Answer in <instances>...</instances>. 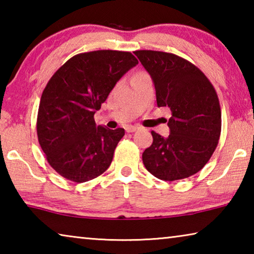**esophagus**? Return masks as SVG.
<instances>
[{
    "mask_svg": "<svg viewBox=\"0 0 254 254\" xmlns=\"http://www.w3.org/2000/svg\"><path fill=\"white\" fill-rule=\"evenodd\" d=\"M127 132H134V131H136V130H139V127H136V126H131V127H127Z\"/></svg>",
    "mask_w": 254,
    "mask_h": 254,
    "instance_id": "obj_1",
    "label": "esophagus"
}]
</instances>
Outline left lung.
Listing matches in <instances>:
<instances>
[{"label": "left lung", "instance_id": "1", "mask_svg": "<svg viewBox=\"0 0 254 254\" xmlns=\"http://www.w3.org/2000/svg\"><path fill=\"white\" fill-rule=\"evenodd\" d=\"M134 55L153 80L157 105L171 111L169 136L151 132L153 142L142 153L143 165L166 182L190 177L208 162L220 140L216 91L203 71L177 55L154 50Z\"/></svg>", "mask_w": 254, "mask_h": 254}]
</instances>
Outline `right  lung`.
Returning <instances> with one entry per match:
<instances>
[{"label": "right lung", "instance_id": "add662e5", "mask_svg": "<svg viewBox=\"0 0 254 254\" xmlns=\"http://www.w3.org/2000/svg\"><path fill=\"white\" fill-rule=\"evenodd\" d=\"M136 65L128 51H89L67 60L49 79L38 111L37 134L47 161L64 178L85 183L110 167L124 128L96 126L94 114Z\"/></svg>", "mask_w": 254, "mask_h": 254}]
</instances>
